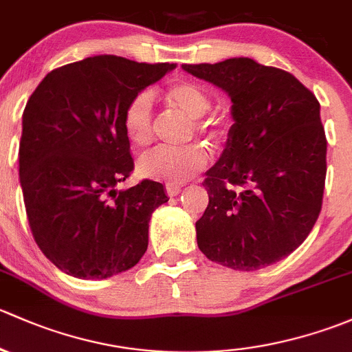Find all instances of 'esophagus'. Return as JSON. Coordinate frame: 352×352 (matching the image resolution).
I'll list each match as a JSON object with an SVG mask.
<instances>
[{"label":"esophagus","instance_id":"34e87169","mask_svg":"<svg viewBox=\"0 0 352 352\" xmlns=\"http://www.w3.org/2000/svg\"><path fill=\"white\" fill-rule=\"evenodd\" d=\"M181 191V186H177V184H166V193H168V197H177Z\"/></svg>","mask_w":352,"mask_h":352}]
</instances>
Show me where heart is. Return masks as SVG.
I'll use <instances>...</instances> for the list:
<instances>
[{
	"mask_svg": "<svg viewBox=\"0 0 352 352\" xmlns=\"http://www.w3.org/2000/svg\"><path fill=\"white\" fill-rule=\"evenodd\" d=\"M166 100L193 120L197 133L208 137L210 142L219 144L223 139L226 129L215 118H205L212 108V98L200 85L191 81L173 82L166 89ZM123 132L126 139L137 147L147 146L154 132V103L149 91L137 93L126 103L123 110ZM208 162V154L198 144L171 149V147H154L146 151L137 159V173L142 177L162 183H184L190 177L201 173Z\"/></svg>",
	"mask_w": 352,
	"mask_h": 352,
	"instance_id": "obj_1",
	"label": "heart"
}]
</instances>
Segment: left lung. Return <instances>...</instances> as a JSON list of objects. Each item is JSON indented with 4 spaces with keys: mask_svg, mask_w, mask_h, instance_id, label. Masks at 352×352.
I'll return each mask as SVG.
<instances>
[{
    "mask_svg": "<svg viewBox=\"0 0 352 352\" xmlns=\"http://www.w3.org/2000/svg\"><path fill=\"white\" fill-rule=\"evenodd\" d=\"M181 67L222 88L234 118L203 181L210 200L197 222L198 248L235 271L281 261L305 241L322 208L327 139L320 103L293 74L249 57Z\"/></svg>",
    "mask_w": 352,
    "mask_h": 352,
    "instance_id": "left-lung-1",
    "label": "left lung"
}]
</instances>
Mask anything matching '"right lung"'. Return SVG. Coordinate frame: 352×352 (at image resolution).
I'll return each mask as SVG.
<instances>
[{
  "instance_id": "obj_1",
  "label": "right lung",
  "mask_w": 352,
  "mask_h": 352,
  "mask_svg": "<svg viewBox=\"0 0 352 352\" xmlns=\"http://www.w3.org/2000/svg\"><path fill=\"white\" fill-rule=\"evenodd\" d=\"M176 64L95 56L50 71L21 122L20 184L35 242L60 271L104 280L135 266L149 244L152 212L169 200L133 171L123 110Z\"/></svg>"
}]
</instances>
